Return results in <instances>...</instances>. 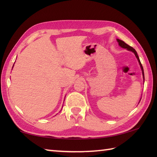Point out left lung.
<instances>
[{
  "instance_id": "left-lung-1",
  "label": "left lung",
  "mask_w": 157,
  "mask_h": 157,
  "mask_svg": "<svg viewBox=\"0 0 157 157\" xmlns=\"http://www.w3.org/2000/svg\"><path fill=\"white\" fill-rule=\"evenodd\" d=\"M117 42H119V45L120 46H121V47H122V48H127L128 50H129V51H132L134 53L135 55H136V58H137V59H138V62H139V63H140V65L141 69H142V71L143 78H144V69H143V67H142V64H141L140 61V59H139V57H138L137 52H136V51H135V49H134V48H133L132 47V46H129L128 44H127L125 42H123V40H121L117 39Z\"/></svg>"
}]
</instances>
